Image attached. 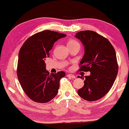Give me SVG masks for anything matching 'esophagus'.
<instances>
[{"mask_svg": "<svg viewBox=\"0 0 129 129\" xmlns=\"http://www.w3.org/2000/svg\"><path fill=\"white\" fill-rule=\"evenodd\" d=\"M67 76L69 77H70V78H72V79H75L76 78L75 76L73 75H72V74H68V75H67Z\"/></svg>", "mask_w": 129, "mask_h": 129, "instance_id": "34e87169", "label": "esophagus"}]
</instances>
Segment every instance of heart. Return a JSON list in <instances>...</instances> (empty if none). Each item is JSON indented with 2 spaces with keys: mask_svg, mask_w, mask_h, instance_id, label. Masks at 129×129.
I'll return each mask as SVG.
<instances>
[{
  "mask_svg": "<svg viewBox=\"0 0 129 129\" xmlns=\"http://www.w3.org/2000/svg\"><path fill=\"white\" fill-rule=\"evenodd\" d=\"M79 45V43L77 42L76 40H73V39H70L69 40H68V43H67V45H68V47H70V46H75V45Z\"/></svg>",
  "mask_w": 129,
  "mask_h": 129,
  "instance_id": "heart-1",
  "label": "heart"
}]
</instances>
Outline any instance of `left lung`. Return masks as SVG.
Instances as JSON below:
<instances>
[{
    "label": "left lung",
    "instance_id": "obj_1",
    "mask_svg": "<svg viewBox=\"0 0 129 129\" xmlns=\"http://www.w3.org/2000/svg\"><path fill=\"white\" fill-rule=\"evenodd\" d=\"M75 38L80 40L84 49L79 70L90 72L84 77L83 87L77 93L87 101L98 100L110 90L117 77L115 50L107 39L93 31H80L76 33Z\"/></svg>",
    "mask_w": 129,
    "mask_h": 129
}]
</instances>
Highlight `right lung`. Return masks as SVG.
Returning a JSON list of instances; mask_svg holds the SVG:
<instances>
[{
	"instance_id": "right-lung-1",
	"label": "right lung",
	"mask_w": 129,
	"mask_h": 129,
	"mask_svg": "<svg viewBox=\"0 0 129 129\" xmlns=\"http://www.w3.org/2000/svg\"><path fill=\"white\" fill-rule=\"evenodd\" d=\"M66 35L52 30H45L30 37L19 53L17 75L24 93L33 101L47 103L57 94L60 80L64 72L49 74L46 69L45 59L54 42Z\"/></svg>"
}]
</instances>
